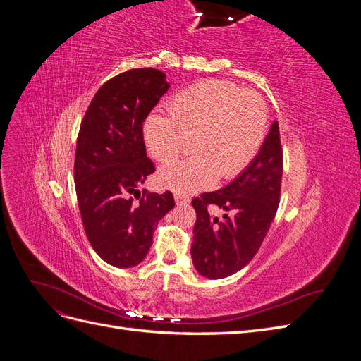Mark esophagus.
<instances>
[{"mask_svg": "<svg viewBox=\"0 0 361 361\" xmlns=\"http://www.w3.org/2000/svg\"><path fill=\"white\" fill-rule=\"evenodd\" d=\"M174 200H176L178 204H187V203H190L188 195H183V194H179V192L174 194Z\"/></svg>", "mask_w": 361, "mask_h": 361, "instance_id": "esophagus-1", "label": "esophagus"}]
</instances>
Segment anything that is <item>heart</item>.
Wrapping results in <instances>:
<instances>
[{"label":"heart","instance_id":"1","mask_svg":"<svg viewBox=\"0 0 361 361\" xmlns=\"http://www.w3.org/2000/svg\"><path fill=\"white\" fill-rule=\"evenodd\" d=\"M268 106L256 92L212 80L171 97L169 116L155 114L145 126L150 155L159 162L180 157L192 141L194 157L159 170L158 182L179 194L204 190L238 176L265 140Z\"/></svg>","mask_w":361,"mask_h":361}]
</instances>
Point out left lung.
I'll list each match as a JSON object with an SVG mask.
<instances>
[{"label": "left lung", "mask_w": 361, "mask_h": 361, "mask_svg": "<svg viewBox=\"0 0 361 361\" xmlns=\"http://www.w3.org/2000/svg\"><path fill=\"white\" fill-rule=\"evenodd\" d=\"M283 149L274 122L250 166L227 187L192 199L195 209L192 264L207 279H224L243 269L255 257L274 221L281 192ZM226 214L221 221L207 207Z\"/></svg>", "instance_id": "obj_1"}]
</instances>
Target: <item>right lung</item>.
<instances>
[{"label":"right lung","mask_w":361,"mask_h":361,"mask_svg":"<svg viewBox=\"0 0 361 361\" xmlns=\"http://www.w3.org/2000/svg\"><path fill=\"white\" fill-rule=\"evenodd\" d=\"M169 87L154 68L118 73L96 92L80 126L73 179L82 226L96 253L117 268L146 257L159 220L174 206L170 191H138L155 171L143 123Z\"/></svg>","instance_id":"add662e5"}]
</instances>
